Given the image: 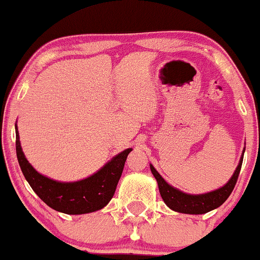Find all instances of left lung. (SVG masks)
<instances>
[{
    "instance_id": "left-lung-1",
    "label": "left lung",
    "mask_w": 260,
    "mask_h": 260,
    "mask_svg": "<svg viewBox=\"0 0 260 260\" xmlns=\"http://www.w3.org/2000/svg\"><path fill=\"white\" fill-rule=\"evenodd\" d=\"M243 153H245V150H243ZM242 160L243 155L240 159V162L235 172H234L233 177L230 178V181L224 187L217 189L214 191H210L207 194L200 195L185 194L183 191L171 187V185L166 183L165 179L158 174V171L152 165H150V171H152L153 176H154L156 182H158L159 191L162 200L171 210L177 211V212L181 213L203 214L219 207L229 198L234 187H235L236 182H238L239 174L241 171Z\"/></svg>"
}]
</instances>
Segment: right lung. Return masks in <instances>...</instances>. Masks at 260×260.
I'll list each match as a JSON object with an SVG mask.
<instances>
[{
	"instance_id": "obj_1",
	"label": "right lung",
	"mask_w": 260,
	"mask_h": 260,
	"mask_svg": "<svg viewBox=\"0 0 260 260\" xmlns=\"http://www.w3.org/2000/svg\"><path fill=\"white\" fill-rule=\"evenodd\" d=\"M15 148L19 165L25 178L41 200L53 210L67 214L94 212L106 206L113 198L124 164L131 148L115 155L100 171L90 177L72 183H62L38 174L22 153L19 141L18 127H15Z\"/></svg>"
}]
</instances>
